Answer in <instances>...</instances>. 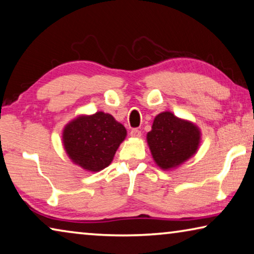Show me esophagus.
<instances>
[{
    "instance_id": "1",
    "label": "esophagus",
    "mask_w": 254,
    "mask_h": 254,
    "mask_svg": "<svg viewBox=\"0 0 254 254\" xmlns=\"http://www.w3.org/2000/svg\"><path fill=\"white\" fill-rule=\"evenodd\" d=\"M130 135L133 138H140L141 137V131L138 130V128H132L130 132Z\"/></svg>"
}]
</instances>
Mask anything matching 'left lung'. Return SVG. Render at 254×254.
<instances>
[{
  "instance_id": "8db88e82",
  "label": "left lung",
  "mask_w": 254,
  "mask_h": 254,
  "mask_svg": "<svg viewBox=\"0 0 254 254\" xmlns=\"http://www.w3.org/2000/svg\"><path fill=\"white\" fill-rule=\"evenodd\" d=\"M200 131L194 123L181 120L171 112L155 117L147 133L151 156L162 170L176 169L198 149Z\"/></svg>"
}]
</instances>
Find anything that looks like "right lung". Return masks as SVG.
I'll return each mask as SVG.
<instances>
[{"label": "right lung", "mask_w": 254, "mask_h": 254, "mask_svg": "<svg viewBox=\"0 0 254 254\" xmlns=\"http://www.w3.org/2000/svg\"><path fill=\"white\" fill-rule=\"evenodd\" d=\"M127 130L111 114L97 112L81 115L64 128L63 142L74 164L91 172H98L112 163Z\"/></svg>", "instance_id": "1"}]
</instances>
